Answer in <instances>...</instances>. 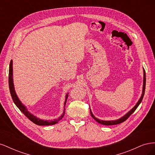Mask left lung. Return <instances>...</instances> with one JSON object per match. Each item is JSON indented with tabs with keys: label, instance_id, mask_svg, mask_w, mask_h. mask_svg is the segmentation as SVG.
<instances>
[{
	"label": "left lung",
	"instance_id": "1",
	"mask_svg": "<svg viewBox=\"0 0 155 155\" xmlns=\"http://www.w3.org/2000/svg\"><path fill=\"white\" fill-rule=\"evenodd\" d=\"M145 81H146V79H145V70L143 69V88H142V96L140 97V98L139 99V100L138 101V102L137 103V104H136L133 108H132L127 113H126L124 116H123L122 117H121L120 118L118 119V120H109V121H107V120H101L98 119L96 117L94 116V114H92V112L90 109V112H91V115L92 117V118L94 119L97 123H99L100 124L102 125H117V124H120L121 123L124 122L132 114L133 112L135 111V110L137 109V107L139 106V105L140 104V103L142 102V100H143V97L144 96V93H145Z\"/></svg>",
	"mask_w": 155,
	"mask_h": 155
}]
</instances>
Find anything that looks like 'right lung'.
Segmentation results:
<instances>
[{
  "label": "right lung",
  "mask_w": 155,
  "mask_h": 155,
  "mask_svg": "<svg viewBox=\"0 0 155 155\" xmlns=\"http://www.w3.org/2000/svg\"><path fill=\"white\" fill-rule=\"evenodd\" d=\"M9 88H10V91L12 97L13 99V101L14 104L16 105V106L19 109V110L24 114L28 118L30 121H31L33 123L35 124L36 125H54L55 124L58 123L63 118V117L65 113V105H66V102L67 97L68 96V93H67L65 96V101H64V108L63 110V114L61 115L58 118L54 119V120H45L40 119L39 118H37V116H34L31 112H30L28 110V109L26 107L23 105L22 103L19 100V98L18 97L17 94L15 91V87H14V84H13V61L12 60L10 64V68H9Z\"/></svg>",
  "instance_id": "add662e5"
}]
</instances>
